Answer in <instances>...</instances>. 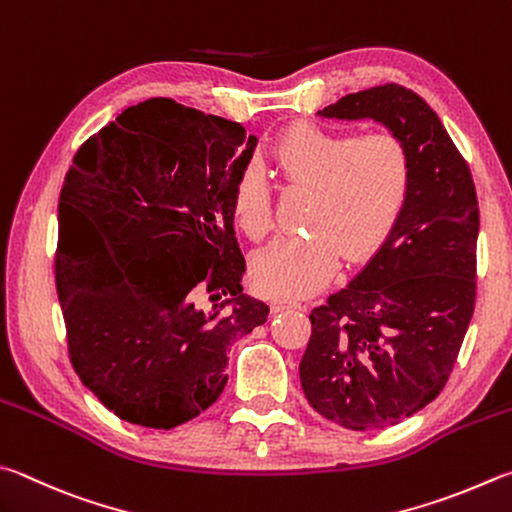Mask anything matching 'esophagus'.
Wrapping results in <instances>:
<instances>
[{
  "label": "esophagus",
  "instance_id": "obj_1",
  "mask_svg": "<svg viewBox=\"0 0 512 512\" xmlns=\"http://www.w3.org/2000/svg\"><path fill=\"white\" fill-rule=\"evenodd\" d=\"M271 309H273L275 313L288 311V309H300V302L293 300V297H275V300L271 302Z\"/></svg>",
  "mask_w": 512,
  "mask_h": 512
}]
</instances>
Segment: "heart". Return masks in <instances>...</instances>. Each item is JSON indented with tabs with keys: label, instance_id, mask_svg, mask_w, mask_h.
<instances>
[{
	"label": "heart",
	"instance_id": "heart-1",
	"mask_svg": "<svg viewBox=\"0 0 512 512\" xmlns=\"http://www.w3.org/2000/svg\"><path fill=\"white\" fill-rule=\"evenodd\" d=\"M273 159L284 181L309 190L302 226L259 250L253 284L268 295L309 293L329 280L338 255H369L394 228L410 194L412 159L392 134L358 136L315 123H297L277 138ZM239 228L259 239L271 228L264 172L241 170L232 192Z\"/></svg>",
	"mask_w": 512,
	"mask_h": 512
}]
</instances>
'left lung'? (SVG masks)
Masks as SVG:
<instances>
[{"instance_id": "obj_1", "label": "left lung", "mask_w": 512, "mask_h": 512, "mask_svg": "<svg viewBox=\"0 0 512 512\" xmlns=\"http://www.w3.org/2000/svg\"><path fill=\"white\" fill-rule=\"evenodd\" d=\"M324 118H371L412 159L403 212L353 280L311 311L306 401L347 430H378L432 403L475 311L479 203L466 159L427 102L401 85L340 98Z\"/></svg>"}]
</instances>
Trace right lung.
Instances as JSON below:
<instances>
[{
	"label": "right lung",
	"instance_id": "obj_1",
	"mask_svg": "<svg viewBox=\"0 0 512 512\" xmlns=\"http://www.w3.org/2000/svg\"><path fill=\"white\" fill-rule=\"evenodd\" d=\"M255 145L239 123L150 98L73 156L55 250L69 358L127 423L172 430L206 412L226 387L230 345L268 318L241 288L232 228ZM201 287L210 312L196 306Z\"/></svg>",
	"mask_w": 512,
	"mask_h": 512
}]
</instances>
